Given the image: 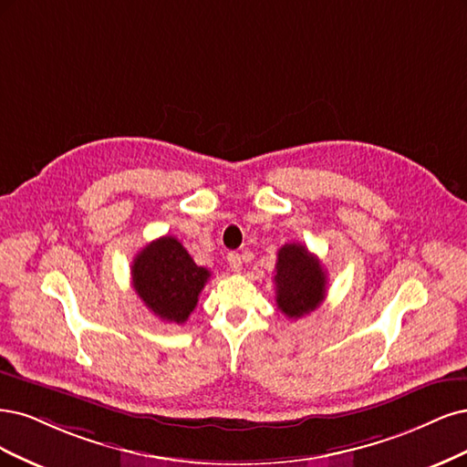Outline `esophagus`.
I'll use <instances>...</instances> for the list:
<instances>
[{"label": "esophagus", "instance_id": "esophagus-1", "mask_svg": "<svg viewBox=\"0 0 467 467\" xmlns=\"http://www.w3.org/2000/svg\"><path fill=\"white\" fill-rule=\"evenodd\" d=\"M227 262H229V267L233 269L234 274H238L240 269H243V258H240V255H238L236 252H231V254L227 255Z\"/></svg>", "mask_w": 467, "mask_h": 467}]
</instances>
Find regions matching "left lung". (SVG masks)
<instances>
[{
  "mask_svg": "<svg viewBox=\"0 0 467 467\" xmlns=\"http://www.w3.org/2000/svg\"><path fill=\"white\" fill-rule=\"evenodd\" d=\"M275 300L287 318H303L322 305L327 277L320 260L306 246L293 243L277 252Z\"/></svg>",
  "mask_w": 467,
  "mask_h": 467,
  "instance_id": "1",
  "label": "left lung"
}]
</instances>
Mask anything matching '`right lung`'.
I'll list each match as a JSON object with an SVG mask.
<instances>
[{"label": "right lung", "mask_w": 467, "mask_h": 467, "mask_svg": "<svg viewBox=\"0 0 467 467\" xmlns=\"http://www.w3.org/2000/svg\"><path fill=\"white\" fill-rule=\"evenodd\" d=\"M209 277V269L195 265L174 236L149 243L131 265L133 289L143 305L161 320L172 324L188 320Z\"/></svg>", "instance_id": "obj_1"}]
</instances>
